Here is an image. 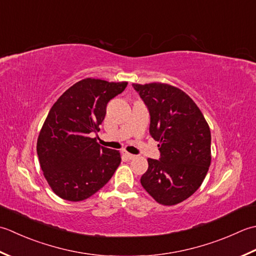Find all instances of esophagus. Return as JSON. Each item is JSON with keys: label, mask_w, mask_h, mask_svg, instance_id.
<instances>
[{"label": "esophagus", "mask_w": 256, "mask_h": 256, "mask_svg": "<svg viewBox=\"0 0 256 256\" xmlns=\"http://www.w3.org/2000/svg\"><path fill=\"white\" fill-rule=\"evenodd\" d=\"M122 154H124V158H127L128 160H132V159H134V158L136 157L134 154H129V152H127V151H124Z\"/></svg>", "instance_id": "34e87169"}]
</instances>
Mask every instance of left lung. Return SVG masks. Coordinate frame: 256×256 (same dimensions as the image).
I'll return each mask as SVG.
<instances>
[{"label": "left lung", "mask_w": 256, "mask_h": 256, "mask_svg": "<svg viewBox=\"0 0 256 256\" xmlns=\"http://www.w3.org/2000/svg\"><path fill=\"white\" fill-rule=\"evenodd\" d=\"M150 114L149 132L159 160L148 159L140 182L154 199L174 206L199 189L211 164V132L201 110L184 92L168 84H134Z\"/></svg>", "instance_id": "left-lung-1"}]
</instances>
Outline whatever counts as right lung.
Here are the masks:
<instances>
[{"instance_id":"1","label":"right lung","mask_w":256,"mask_h":256,"mask_svg":"<svg viewBox=\"0 0 256 256\" xmlns=\"http://www.w3.org/2000/svg\"><path fill=\"white\" fill-rule=\"evenodd\" d=\"M127 85L86 78L50 108L36 149L45 179L62 199L77 202L95 194L120 164L119 151L102 147L90 134L99 132L107 104Z\"/></svg>"}]
</instances>
